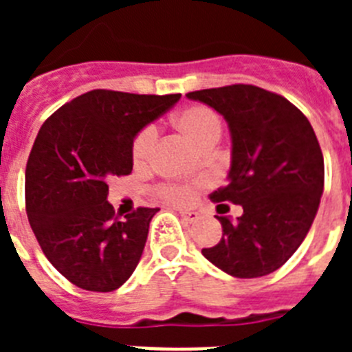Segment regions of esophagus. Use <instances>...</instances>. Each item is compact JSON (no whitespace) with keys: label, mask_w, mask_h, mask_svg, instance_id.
<instances>
[{"label":"esophagus","mask_w":352,"mask_h":352,"mask_svg":"<svg viewBox=\"0 0 352 352\" xmlns=\"http://www.w3.org/2000/svg\"><path fill=\"white\" fill-rule=\"evenodd\" d=\"M179 214H182V219L185 220L186 223H194L199 220L197 211H179Z\"/></svg>","instance_id":"esophagus-1"}]
</instances>
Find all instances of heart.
<instances>
[{"mask_svg":"<svg viewBox=\"0 0 352 352\" xmlns=\"http://www.w3.org/2000/svg\"><path fill=\"white\" fill-rule=\"evenodd\" d=\"M174 125L179 132H183L192 142L204 148L208 144H217L222 133V121L210 107L204 105H192L183 111H179L173 118ZM155 138H157V129L153 125H148L133 138L132 142V160L135 166L146 164L153 149ZM194 188L190 185H179V183H169V185L160 186V195L174 204H186L192 199Z\"/></svg>","mask_w":352,"mask_h":352,"instance_id":"1","label":"heart"}]
</instances>
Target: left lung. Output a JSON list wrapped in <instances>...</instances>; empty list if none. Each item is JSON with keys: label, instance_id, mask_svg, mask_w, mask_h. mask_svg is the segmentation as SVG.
<instances>
[{"label": "left lung", "instance_id": "left-lung-1", "mask_svg": "<svg viewBox=\"0 0 352 352\" xmlns=\"http://www.w3.org/2000/svg\"><path fill=\"white\" fill-rule=\"evenodd\" d=\"M186 98L227 121L231 169L211 199L243 208L236 222L217 217L223 234L203 256L236 278L270 275L303 243L321 203L324 160L312 125L284 96L252 84L201 89Z\"/></svg>", "mask_w": 352, "mask_h": 352}]
</instances>
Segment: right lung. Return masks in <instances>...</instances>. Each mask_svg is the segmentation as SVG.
I'll list each match as a JSON object with an SVG mask.
<instances>
[{"label": "right lung", "instance_id": "obj_1", "mask_svg": "<svg viewBox=\"0 0 352 352\" xmlns=\"http://www.w3.org/2000/svg\"><path fill=\"white\" fill-rule=\"evenodd\" d=\"M179 98L93 89L40 129L26 166L28 220L49 263L77 287L116 291L138 268L158 208L118 220L107 182L132 173L133 138Z\"/></svg>", "mask_w": 352, "mask_h": 352}]
</instances>
